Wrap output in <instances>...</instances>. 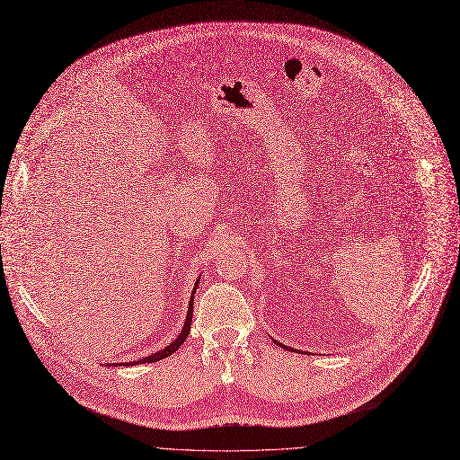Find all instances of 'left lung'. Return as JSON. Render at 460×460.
<instances>
[{
    "mask_svg": "<svg viewBox=\"0 0 460 460\" xmlns=\"http://www.w3.org/2000/svg\"><path fill=\"white\" fill-rule=\"evenodd\" d=\"M274 342H276V341H274ZM279 346H281V348H286V349H288V346H284V344H279Z\"/></svg>",
    "mask_w": 460,
    "mask_h": 460,
    "instance_id": "obj_1",
    "label": "left lung"
}]
</instances>
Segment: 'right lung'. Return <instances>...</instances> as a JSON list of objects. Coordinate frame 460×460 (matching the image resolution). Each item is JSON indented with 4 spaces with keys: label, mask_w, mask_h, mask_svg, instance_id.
<instances>
[{
    "label": "right lung",
    "mask_w": 460,
    "mask_h": 460,
    "mask_svg": "<svg viewBox=\"0 0 460 460\" xmlns=\"http://www.w3.org/2000/svg\"><path fill=\"white\" fill-rule=\"evenodd\" d=\"M197 288H199V279H197L195 291H197ZM195 291H193V295H195ZM191 316H193V296H191V300H190L188 316H186V323H184V328H182L181 335L176 337L169 346H165L164 349H160V351H156V353H151V356H147V358H144V359H139V361L127 363V365H128V367H134V365H144V363H155V361H160V359H164V358L172 356V353H174L176 349H179V346H182V342L188 339V333H190V330H191Z\"/></svg>",
    "instance_id": "right-lung-1"
}]
</instances>
